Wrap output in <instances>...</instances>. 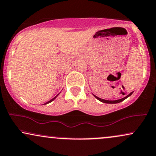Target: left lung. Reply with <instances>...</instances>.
<instances>
[{
	"instance_id": "8db88e82",
	"label": "left lung",
	"mask_w": 156,
	"mask_h": 156,
	"mask_svg": "<svg viewBox=\"0 0 156 156\" xmlns=\"http://www.w3.org/2000/svg\"><path fill=\"white\" fill-rule=\"evenodd\" d=\"M132 94V93H130L127 96H126V97L124 98H122V99H119V100H116V101H106V100H104V99H101L100 98L97 97V96L95 95V97L97 98L98 100H99L100 101L103 102V103H120V102H122L124 101V100H125L126 98H127L129 97V96H130Z\"/></svg>"
}]
</instances>
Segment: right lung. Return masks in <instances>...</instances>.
I'll use <instances>...</instances> for the list:
<instances>
[{"mask_svg":"<svg viewBox=\"0 0 156 156\" xmlns=\"http://www.w3.org/2000/svg\"><path fill=\"white\" fill-rule=\"evenodd\" d=\"M57 96H58V95H57L56 96H55V98H53V99H51V101H49L48 102H47V103H45V104H47V103H51V102H52V101H53V100H54V99L55 98H56V97H57Z\"/></svg>","mask_w":156,"mask_h":156,"instance_id":"right-lung-1","label":"right lung"}]
</instances>
